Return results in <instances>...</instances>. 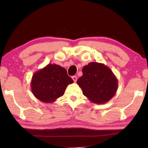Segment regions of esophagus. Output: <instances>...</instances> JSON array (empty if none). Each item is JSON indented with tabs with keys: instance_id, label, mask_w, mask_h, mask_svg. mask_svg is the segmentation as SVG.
<instances>
[{
	"instance_id": "34e87169",
	"label": "esophagus",
	"mask_w": 148,
	"mask_h": 148,
	"mask_svg": "<svg viewBox=\"0 0 148 148\" xmlns=\"http://www.w3.org/2000/svg\"><path fill=\"white\" fill-rule=\"evenodd\" d=\"M72 79H73V81H74V82H76V81H77V77H76V76H72Z\"/></svg>"
}]
</instances>
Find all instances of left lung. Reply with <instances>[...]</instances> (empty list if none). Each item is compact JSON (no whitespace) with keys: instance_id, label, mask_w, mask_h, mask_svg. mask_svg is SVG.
I'll return each mask as SVG.
<instances>
[{"instance_id":"left-lung-1","label":"left lung","mask_w":148,"mask_h":148,"mask_svg":"<svg viewBox=\"0 0 148 148\" xmlns=\"http://www.w3.org/2000/svg\"><path fill=\"white\" fill-rule=\"evenodd\" d=\"M83 75L77 79L84 96L92 102L102 104L116 93L118 81L113 72L104 64L92 62L84 66Z\"/></svg>"}]
</instances>
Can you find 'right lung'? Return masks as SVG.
<instances>
[{"label":"right lung","mask_w":148,"mask_h":148,"mask_svg":"<svg viewBox=\"0 0 148 148\" xmlns=\"http://www.w3.org/2000/svg\"><path fill=\"white\" fill-rule=\"evenodd\" d=\"M74 82L66 69L56 64H48L32 75L31 87L39 101L51 103L64 95L69 84Z\"/></svg>","instance_id":"1"}]
</instances>
